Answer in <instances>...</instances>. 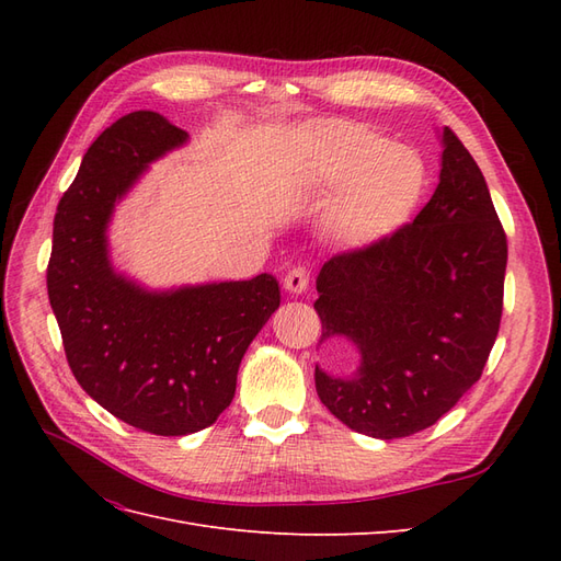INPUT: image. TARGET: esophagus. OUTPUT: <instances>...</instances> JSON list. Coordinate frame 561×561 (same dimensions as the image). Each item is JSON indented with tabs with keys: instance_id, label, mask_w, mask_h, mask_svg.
<instances>
[{
	"instance_id": "obj_1",
	"label": "esophagus",
	"mask_w": 561,
	"mask_h": 561,
	"mask_svg": "<svg viewBox=\"0 0 561 561\" xmlns=\"http://www.w3.org/2000/svg\"><path fill=\"white\" fill-rule=\"evenodd\" d=\"M283 285H285L287 293L301 295V293L309 287V271L304 268V266L290 268V271H287V276H285V283H283Z\"/></svg>"
}]
</instances>
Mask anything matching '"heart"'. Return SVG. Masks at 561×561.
I'll list each match as a JSON object with an SVG mask.
<instances>
[{
	"label": "heart",
	"mask_w": 561,
	"mask_h": 561,
	"mask_svg": "<svg viewBox=\"0 0 561 561\" xmlns=\"http://www.w3.org/2000/svg\"><path fill=\"white\" fill-rule=\"evenodd\" d=\"M309 180L332 194L322 217L330 239L365 250L390 239L414 215L426 192V161L402 142L365 124L322 126L309 157Z\"/></svg>",
	"instance_id": "b5f03b06"
}]
</instances>
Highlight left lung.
Masks as SVG:
<instances>
[{
	"mask_svg": "<svg viewBox=\"0 0 561 561\" xmlns=\"http://www.w3.org/2000/svg\"><path fill=\"white\" fill-rule=\"evenodd\" d=\"M505 264V231L480 165L443 128L439 184L414 222L320 268V342L344 336L360 355L353 377L316 365L320 402L379 439L433 426L482 377L501 325Z\"/></svg>",
	"mask_w": 561,
	"mask_h": 561,
	"instance_id": "1",
	"label": "left lung"
}]
</instances>
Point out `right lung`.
<instances>
[{
  "mask_svg": "<svg viewBox=\"0 0 561 561\" xmlns=\"http://www.w3.org/2000/svg\"><path fill=\"white\" fill-rule=\"evenodd\" d=\"M186 140L149 110L100 133L58 203L46 268L75 379L110 414L154 435L213 426L233 400L250 342L280 307L268 274L147 290L114 268L107 229L116 203Z\"/></svg>",
  "mask_w": 561,
  "mask_h": 561,
  "instance_id": "add662e5",
  "label": "right lung"
}]
</instances>
